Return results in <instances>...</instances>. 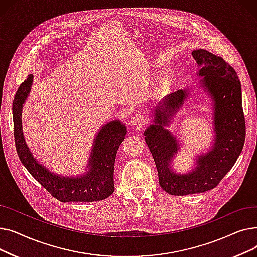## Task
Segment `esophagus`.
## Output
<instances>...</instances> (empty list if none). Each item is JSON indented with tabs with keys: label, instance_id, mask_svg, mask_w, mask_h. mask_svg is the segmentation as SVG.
Instances as JSON below:
<instances>
[{
	"label": "esophagus",
	"instance_id": "obj_1",
	"mask_svg": "<svg viewBox=\"0 0 257 257\" xmlns=\"http://www.w3.org/2000/svg\"><path fill=\"white\" fill-rule=\"evenodd\" d=\"M129 125L131 127H142L145 125V118L141 114H133L130 117Z\"/></svg>",
	"mask_w": 257,
	"mask_h": 257
}]
</instances>
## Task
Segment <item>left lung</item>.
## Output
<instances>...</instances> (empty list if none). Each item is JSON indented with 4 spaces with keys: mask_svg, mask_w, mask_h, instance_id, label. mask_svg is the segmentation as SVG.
I'll return each mask as SVG.
<instances>
[{
    "mask_svg": "<svg viewBox=\"0 0 257 257\" xmlns=\"http://www.w3.org/2000/svg\"><path fill=\"white\" fill-rule=\"evenodd\" d=\"M198 64L197 75L213 102L214 141L210 150L196 158L191 172L178 174L172 169L179 143L167 129L182 108L188 89H177L164 98L154 109L153 125L145 132V141L152 153L158 172L159 185L173 196L204 193L212 190L234 166L246 138V124L241 106V87L233 67L222 57L198 49L192 52Z\"/></svg>",
    "mask_w": 257,
    "mask_h": 257,
    "instance_id": "8db88e82",
    "label": "left lung"
}]
</instances>
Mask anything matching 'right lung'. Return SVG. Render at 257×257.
Instances as JSON below:
<instances>
[{"label": "right lung", "mask_w": 257, "mask_h": 257, "mask_svg": "<svg viewBox=\"0 0 257 257\" xmlns=\"http://www.w3.org/2000/svg\"><path fill=\"white\" fill-rule=\"evenodd\" d=\"M33 75L20 85L12 103L13 128L18 155L24 167L46 190L61 202L101 201L114 192V161L119 145L125 140L126 126L118 119L104 125L93 140L88 170L75 177L60 176L50 172L34 158L27 146L22 128V109L30 93Z\"/></svg>", "instance_id": "1"}]
</instances>
